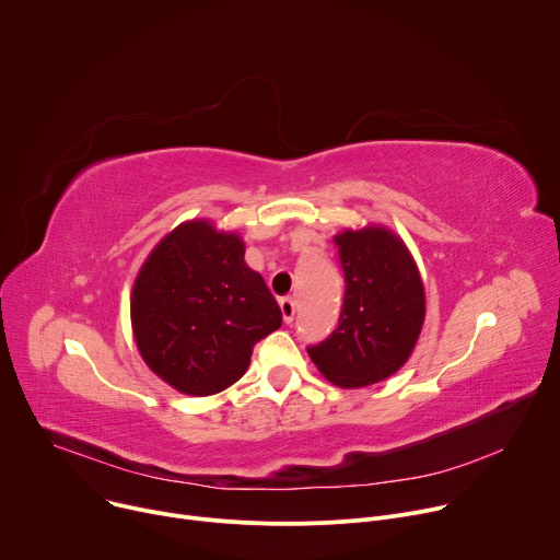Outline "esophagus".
<instances>
[{"label":"esophagus","mask_w":560,"mask_h":560,"mask_svg":"<svg viewBox=\"0 0 560 560\" xmlns=\"http://www.w3.org/2000/svg\"><path fill=\"white\" fill-rule=\"evenodd\" d=\"M279 307H281V314H283V322L292 324L294 322V312H296L294 301L290 296H283V299H279Z\"/></svg>","instance_id":"1"}]
</instances>
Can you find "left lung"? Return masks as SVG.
<instances>
[{
    "instance_id": "1",
    "label": "left lung",
    "mask_w": 560,
    "mask_h": 560,
    "mask_svg": "<svg viewBox=\"0 0 560 560\" xmlns=\"http://www.w3.org/2000/svg\"><path fill=\"white\" fill-rule=\"evenodd\" d=\"M346 277L339 326L307 354L339 387H363L401 368L425 322L419 268L392 230L368 225L335 236Z\"/></svg>"
}]
</instances>
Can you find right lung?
<instances>
[{"mask_svg": "<svg viewBox=\"0 0 560 560\" xmlns=\"http://www.w3.org/2000/svg\"><path fill=\"white\" fill-rule=\"evenodd\" d=\"M244 255L242 236L195 219L166 234L135 279L139 354L184 394L210 396L236 383L255 343L281 328L275 296Z\"/></svg>", "mask_w": 560, "mask_h": 560, "instance_id": "add662e5", "label": "right lung"}]
</instances>
